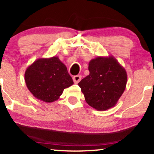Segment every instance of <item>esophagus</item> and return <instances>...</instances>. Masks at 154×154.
Instances as JSON below:
<instances>
[{"instance_id":"obj_1","label":"esophagus","mask_w":154,"mask_h":154,"mask_svg":"<svg viewBox=\"0 0 154 154\" xmlns=\"http://www.w3.org/2000/svg\"><path fill=\"white\" fill-rule=\"evenodd\" d=\"M73 81L75 84H78L79 82H80L81 79H82V76L81 75H75L73 77Z\"/></svg>"}]
</instances>
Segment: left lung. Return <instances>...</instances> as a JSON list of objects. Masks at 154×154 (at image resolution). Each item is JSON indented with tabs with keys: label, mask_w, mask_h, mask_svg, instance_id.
I'll return each instance as SVG.
<instances>
[{
	"label": "left lung",
	"mask_w": 154,
	"mask_h": 154,
	"mask_svg": "<svg viewBox=\"0 0 154 154\" xmlns=\"http://www.w3.org/2000/svg\"><path fill=\"white\" fill-rule=\"evenodd\" d=\"M89 75L78 83L89 105L97 110L114 107L126 88L125 69L112 56H98L89 63Z\"/></svg>",
	"instance_id": "left-lung-1"
}]
</instances>
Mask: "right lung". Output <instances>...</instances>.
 Returning a JSON list of instances; mask_svg holds the SVG:
<instances>
[{
  "label": "right lung",
  "instance_id": "1",
  "mask_svg": "<svg viewBox=\"0 0 154 154\" xmlns=\"http://www.w3.org/2000/svg\"><path fill=\"white\" fill-rule=\"evenodd\" d=\"M24 79L32 95L46 103L57 101L63 90L74 84L58 56L36 60L26 68Z\"/></svg>",
  "mask_w": 154,
  "mask_h": 154
}]
</instances>
